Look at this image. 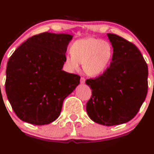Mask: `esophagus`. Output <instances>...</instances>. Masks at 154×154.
<instances>
[{"mask_svg":"<svg viewBox=\"0 0 154 154\" xmlns=\"http://www.w3.org/2000/svg\"><path fill=\"white\" fill-rule=\"evenodd\" d=\"M85 82H86V79H85L84 77H81V78H80V83H81V84H84Z\"/></svg>","mask_w":154,"mask_h":154,"instance_id":"34e87169","label":"esophagus"}]
</instances>
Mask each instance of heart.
I'll return each mask as SVG.
<instances>
[{
  "label": "heart",
  "mask_w": 154,
  "mask_h": 154,
  "mask_svg": "<svg viewBox=\"0 0 154 154\" xmlns=\"http://www.w3.org/2000/svg\"><path fill=\"white\" fill-rule=\"evenodd\" d=\"M71 54L64 57L65 66L69 71H77L80 63L88 75L96 77L104 73L113 58V48L109 42L88 37L74 42L71 47Z\"/></svg>",
  "instance_id": "1"
}]
</instances>
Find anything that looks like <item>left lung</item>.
I'll use <instances>...</instances> for the list:
<instances>
[{
    "instance_id": "obj_1",
    "label": "left lung",
    "mask_w": 154,
    "mask_h": 154,
    "mask_svg": "<svg viewBox=\"0 0 154 154\" xmlns=\"http://www.w3.org/2000/svg\"><path fill=\"white\" fill-rule=\"evenodd\" d=\"M107 36L113 58L102 75L86 80L92 92L86 112L93 122L114 126L127 123L139 112L147 95L148 68L135 45L116 34Z\"/></svg>"
}]
</instances>
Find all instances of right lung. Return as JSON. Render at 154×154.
<instances>
[{"label":"right lung","mask_w":154,"mask_h":154,"mask_svg":"<svg viewBox=\"0 0 154 154\" xmlns=\"http://www.w3.org/2000/svg\"><path fill=\"white\" fill-rule=\"evenodd\" d=\"M73 35L45 32L30 37L11 56L5 89L21 121L48 125L60 116L63 100L80 84V76L63 70Z\"/></svg>","instance_id":"1"}]
</instances>
